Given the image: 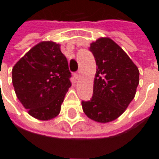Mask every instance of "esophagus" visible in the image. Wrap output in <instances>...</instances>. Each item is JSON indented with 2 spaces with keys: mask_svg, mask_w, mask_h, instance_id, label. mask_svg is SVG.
<instances>
[{
  "mask_svg": "<svg viewBox=\"0 0 159 159\" xmlns=\"http://www.w3.org/2000/svg\"><path fill=\"white\" fill-rule=\"evenodd\" d=\"M79 76H80V74H79V72H75V73H74V78H75V79H78V78H79Z\"/></svg>",
  "mask_w": 159,
  "mask_h": 159,
  "instance_id": "esophagus-1",
  "label": "esophagus"
}]
</instances>
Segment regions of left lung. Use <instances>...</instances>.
<instances>
[{"instance_id":"8db88e82","label":"left lung","mask_w":159,"mask_h":159,"mask_svg":"<svg viewBox=\"0 0 159 159\" xmlns=\"http://www.w3.org/2000/svg\"><path fill=\"white\" fill-rule=\"evenodd\" d=\"M97 65L93 96L82 101L83 111L96 122L107 123L118 119L134 99L139 70L125 52L109 38L91 43Z\"/></svg>"}]
</instances>
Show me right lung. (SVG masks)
I'll use <instances>...</instances> for the list:
<instances>
[{
    "instance_id": "obj_1",
    "label": "right lung",
    "mask_w": 159,
    "mask_h": 159,
    "mask_svg": "<svg viewBox=\"0 0 159 159\" xmlns=\"http://www.w3.org/2000/svg\"><path fill=\"white\" fill-rule=\"evenodd\" d=\"M68 61L60 45L43 41L31 48L12 69L16 95L35 119L57 117L71 86Z\"/></svg>"
}]
</instances>
